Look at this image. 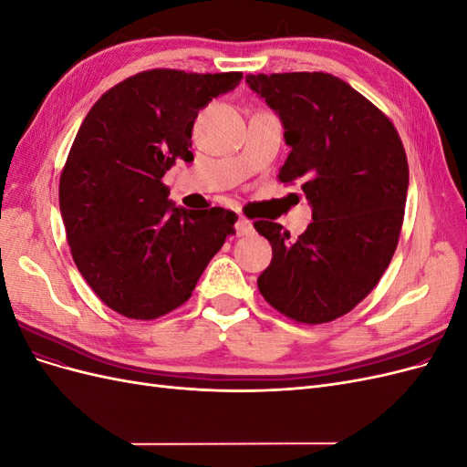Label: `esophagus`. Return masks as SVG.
Segmentation results:
<instances>
[{
	"mask_svg": "<svg viewBox=\"0 0 467 467\" xmlns=\"http://www.w3.org/2000/svg\"><path fill=\"white\" fill-rule=\"evenodd\" d=\"M251 232H253V223L247 218L239 216L237 222H235V234L237 235H249Z\"/></svg>",
	"mask_w": 467,
	"mask_h": 467,
	"instance_id": "34e87169",
	"label": "esophagus"
}]
</instances>
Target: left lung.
<instances>
[{"label": "left lung", "instance_id": "left-lung-1", "mask_svg": "<svg viewBox=\"0 0 467 467\" xmlns=\"http://www.w3.org/2000/svg\"><path fill=\"white\" fill-rule=\"evenodd\" d=\"M245 81L280 117L290 153L278 179L302 182L314 218L296 239L276 222L253 223L273 247L259 292L298 323L333 321L372 292L398 247L409 187L401 138L384 112L331 74Z\"/></svg>", "mask_w": 467, "mask_h": 467}]
</instances>
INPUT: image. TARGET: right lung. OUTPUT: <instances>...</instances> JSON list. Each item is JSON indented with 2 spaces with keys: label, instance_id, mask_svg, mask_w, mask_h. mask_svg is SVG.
I'll return each mask as SVG.
<instances>
[{
  "label": "right lung",
  "instance_id": "obj_1",
  "mask_svg": "<svg viewBox=\"0 0 467 467\" xmlns=\"http://www.w3.org/2000/svg\"><path fill=\"white\" fill-rule=\"evenodd\" d=\"M242 78L148 69L110 88L81 122L60 175V212L78 271L117 314L173 312L235 234V212L175 206L161 179L194 160L199 110Z\"/></svg>",
  "mask_w": 467,
  "mask_h": 467
}]
</instances>
